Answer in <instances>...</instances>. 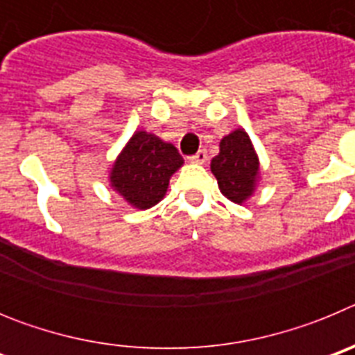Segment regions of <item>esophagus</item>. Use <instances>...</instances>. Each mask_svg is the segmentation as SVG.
Segmentation results:
<instances>
[{"label": "esophagus", "mask_w": 355, "mask_h": 355, "mask_svg": "<svg viewBox=\"0 0 355 355\" xmlns=\"http://www.w3.org/2000/svg\"><path fill=\"white\" fill-rule=\"evenodd\" d=\"M188 159L192 163H206L208 162V153H206V149H200L199 153H196V155L190 156Z\"/></svg>", "instance_id": "esophagus-1"}]
</instances>
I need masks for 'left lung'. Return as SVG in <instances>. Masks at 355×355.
<instances>
[{
  "instance_id": "obj_1",
  "label": "left lung",
  "mask_w": 355,
  "mask_h": 355,
  "mask_svg": "<svg viewBox=\"0 0 355 355\" xmlns=\"http://www.w3.org/2000/svg\"><path fill=\"white\" fill-rule=\"evenodd\" d=\"M211 172L222 196L243 205L259 183V158L245 130L231 131L220 140V153L211 159Z\"/></svg>"
}]
</instances>
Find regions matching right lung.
Instances as JSON below:
<instances>
[{"instance_id": "1", "label": "right lung", "mask_w": 355, "mask_h": 355, "mask_svg": "<svg viewBox=\"0 0 355 355\" xmlns=\"http://www.w3.org/2000/svg\"><path fill=\"white\" fill-rule=\"evenodd\" d=\"M184 159L172 144L147 131H135L110 168V187L137 209H149L165 197L172 174Z\"/></svg>"}]
</instances>
